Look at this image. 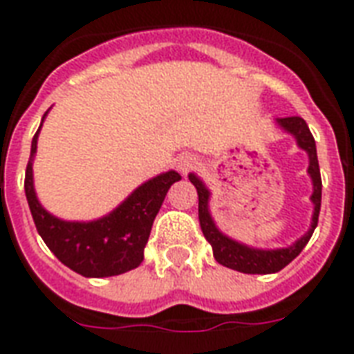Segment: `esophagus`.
I'll list each match as a JSON object with an SVG mask.
<instances>
[{"mask_svg": "<svg viewBox=\"0 0 354 354\" xmlns=\"http://www.w3.org/2000/svg\"><path fill=\"white\" fill-rule=\"evenodd\" d=\"M199 167V157H195V155H185V157H180V161H178V169L182 170V172H192L193 169H197Z\"/></svg>", "mask_w": 354, "mask_h": 354, "instance_id": "obj_1", "label": "esophagus"}]
</instances>
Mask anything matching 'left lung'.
Returning a JSON list of instances; mask_svg holds the SVG:
<instances>
[{
    "label": "left lung",
    "instance_id": "left-lung-1",
    "mask_svg": "<svg viewBox=\"0 0 354 354\" xmlns=\"http://www.w3.org/2000/svg\"><path fill=\"white\" fill-rule=\"evenodd\" d=\"M284 131H288L290 134H294L297 140V146L305 149L309 153V174L313 180V195L311 201L315 205V212H313V222L309 231L305 233L304 237L296 241L294 245L288 248H279V250H258V248H248L245 245H239L235 241H231L225 235H222L218 227L210 218L208 212V189L203 185L199 178L195 174H189V182L195 185L197 195H199V223L203 235L207 239L212 252L218 263L241 271V273L248 274H269L277 273L284 267L288 266L290 261L294 260L299 252L304 250L305 245L309 243L313 231L319 223V212H320V199H322V180H320V169L319 159H317V146H315V138H313L309 127L305 123L301 117H281L279 119Z\"/></svg>",
    "mask_w": 354,
    "mask_h": 354
}]
</instances>
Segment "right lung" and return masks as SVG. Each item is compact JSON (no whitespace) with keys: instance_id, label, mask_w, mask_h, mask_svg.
Returning <instances> with one entry per match:
<instances>
[{"instance_id":"add662e5","label":"right lung","mask_w":354,"mask_h":354,"mask_svg":"<svg viewBox=\"0 0 354 354\" xmlns=\"http://www.w3.org/2000/svg\"><path fill=\"white\" fill-rule=\"evenodd\" d=\"M39 129L32 140L24 192L35 230L41 235L45 245L66 267L83 277H113L138 267L144 260V246L149 239L151 225L165 201V195L170 185L182 176L170 170L149 180L140 185L111 214L104 216L96 222L81 223L58 220L39 205L34 192L32 161L37 147Z\"/></svg>"}]
</instances>
